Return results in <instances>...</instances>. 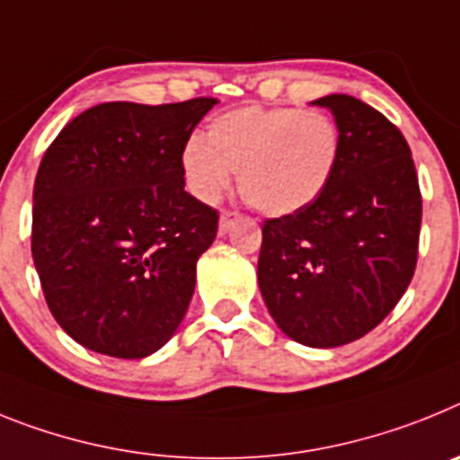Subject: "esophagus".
Masks as SVG:
<instances>
[{
	"mask_svg": "<svg viewBox=\"0 0 460 460\" xmlns=\"http://www.w3.org/2000/svg\"><path fill=\"white\" fill-rule=\"evenodd\" d=\"M235 219H238V213H231V210H225L219 215V234H226L234 226Z\"/></svg>",
	"mask_w": 460,
	"mask_h": 460,
	"instance_id": "esophagus-1",
	"label": "esophagus"
}]
</instances>
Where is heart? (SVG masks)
Here are the masks:
<instances>
[{"instance_id": "1", "label": "heart", "mask_w": 460, "mask_h": 460, "mask_svg": "<svg viewBox=\"0 0 460 460\" xmlns=\"http://www.w3.org/2000/svg\"><path fill=\"white\" fill-rule=\"evenodd\" d=\"M191 136L182 147V173L199 201H217L238 173L241 194L259 213L294 215L317 201L341 162V129L322 111L243 106Z\"/></svg>"}]
</instances>
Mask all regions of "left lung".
<instances>
[{
	"mask_svg": "<svg viewBox=\"0 0 460 460\" xmlns=\"http://www.w3.org/2000/svg\"><path fill=\"white\" fill-rule=\"evenodd\" d=\"M342 150L314 203L261 226L257 279L291 341L341 347L373 331L414 275L421 191L405 136L373 106L329 94Z\"/></svg>",
	"mask_w": 460,
	"mask_h": 460,
	"instance_id": "8db88e82",
	"label": "left lung"
}]
</instances>
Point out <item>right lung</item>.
<instances>
[{
    "mask_svg": "<svg viewBox=\"0 0 460 460\" xmlns=\"http://www.w3.org/2000/svg\"><path fill=\"white\" fill-rule=\"evenodd\" d=\"M215 103H99L43 155L31 257L50 313L78 345L143 358L181 326L219 219L185 191L181 157Z\"/></svg>",
    "mask_w": 460,
    "mask_h": 460,
    "instance_id": "add662e5",
    "label": "right lung"
}]
</instances>
